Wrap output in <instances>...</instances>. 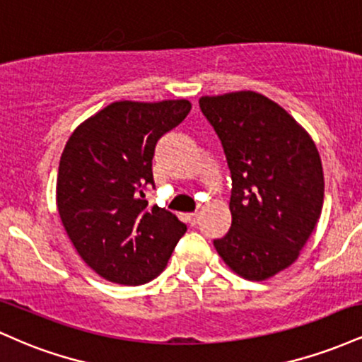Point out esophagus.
Segmentation results:
<instances>
[{"label": "esophagus", "mask_w": 362, "mask_h": 362, "mask_svg": "<svg viewBox=\"0 0 362 362\" xmlns=\"http://www.w3.org/2000/svg\"><path fill=\"white\" fill-rule=\"evenodd\" d=\"M199 218H201V214H199V213H190V214H187V221H189L190 226H195V224L199 223Z\"/></svg>", "instance_id": "obj_1"}]
</instances>
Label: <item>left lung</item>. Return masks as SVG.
Instances as JSON below:
<instances>
[{
    "label": "left lung",
    "instance_id": "8db88e82",
    "mask_svg": "<svg viewBox=\"0 0 362 362\" xmlns=\"http://www.w3.org/2000/svg\"><path fill=\"white\" fill-rule=\"evenodd\" d=\"M231 173V228L214 240L219 257L248 281L289 267L323 206V168L308 132L255 91L201 97Z\"/></svg>",
    "mask_w": 362,
    "mask_h": 362
}]
</instances>
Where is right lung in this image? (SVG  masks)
Listing matches in <instances>:
<instances>
[{"label":"right lung","mask_w":362,"mask_h":362,"mask_svg":"<svg viewBox=\"0 0 362 362\" xmlns=\"http://www.w3.org/2000/svg\"><path fill=\"white\" fill-rule=\"evenodd\" d=\"M189 100L114 102L80 124L57 173V211L76 252L98 276L124 286L165 269L187 226L163 207H148L158 139L190 112Z\"/></svg>","instance_id":"obj_1"}]
</instances>
